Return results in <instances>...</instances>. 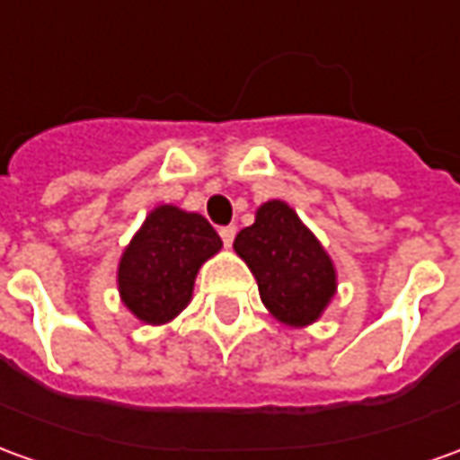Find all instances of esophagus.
Listing matches in <instances>:
<instances>
[{
  "label": "esophagus",
  "mask_w": 460,
  "mask_h": 460,
  "mask_svg": "<svg viewBox=\"0 0 460 460\" xmlns=\"http://www.w3.org/2000/svg\"><path fill=\"white\" fill-rule=\"evenodd\" d=\"M219 236H221V241H224V246H226V249H231L234 236H236V226H224V229H219Z\"/></svg>",
  "instance_id": "1"
}]
</instances>
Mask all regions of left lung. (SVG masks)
<instances>
[{
  "mask_svg": "<svg viewBox=\"0 0 460 460\" xmlns=\"http://www.w3.org/2000/svg\"><path fill=\"white\" fill-rule=\"evenodd\" d=\"M234 252L252 269L263 306L291 329L319 321L336 296L329 252L286 201H263L252 226L236 234Z\"/></svg>",
  "mask_w": 460,
  "mask_h": 460,
  "instance_id": "8db88e82",
  "label": "left lung"
}]
</instances>
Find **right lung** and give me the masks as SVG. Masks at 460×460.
<instances>
[{
	"label": "right lung",
	"mask_w": 460,
	"mask_h": 460,
	"mask_svg": "<svg viewBox=\"0 0 460 460\" xmlns=\"http://www.w3.org/2000/svg\"><path fill=\"white\" fill-rule=\"evenodd\" d=\"M219 252V234L201 214L159 204L119 259V298L141 323H169L189 306L199 269Z\"/></svg>",
	"instance_id": "1"
}]
</instances>
